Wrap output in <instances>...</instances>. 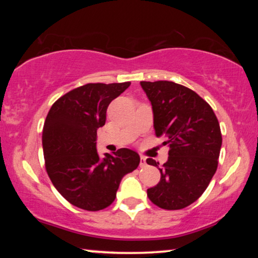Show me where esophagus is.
Masks as SVG:
<instances>
[{
  "label": "esophagus",
  "mask_w": 258,
  "mask_h": 258,
  "mask_svg": "<svg viewBox=\"0 0 258 258\" xmlns=\"http://www.w3.org/2000/svg\"><path fill=\"white\" fill-rule=\"evenodd\" d=\"M147 165V158L146 157H143V156H141V158H140V167H146Z\"/></svg>",
  "instance_id": "esophagus-1"
}]
</instances>
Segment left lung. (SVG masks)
I'll use <instances>...</instances> for the list:
<instances>
[{
    "instance_id": "8db88e82",
    "label": "left lung",
    "mask_w": 258,
    "mask_h": 258,
    "mask_svg": "<svg viewBox=\"0 0 258 258\" xmlns=\"http://www.w3.org/2000/svg\"><path fill=\"white\" fill-rule=\"evenodd\" d=\"M154 114L156 136L164 135L168 161L158 168L161 179L147 190L162 209L178 210L199 200L215 175L222 146L220 123L209 104L195 91L170 81L141 82Z\"/></svg>"
}]
</instances>
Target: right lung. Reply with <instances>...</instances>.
Segmentation results:
<instances>
[{"label": "right lung", "instance_id": "1", "mask_svg": "<svg viewBox=\"0 0 258 258\" xmlns=\"http://www.w3.org/2000/svg\"><path fill=\"white\" fill-rule=\"evenodd\" d=\"M130 82L88 83L52 104L45 118L42 146L49 178L57 191L81 209L97 211L114 202L123 176L140 164L136 151L122 148L101 158L97 129L107 109Z\"/></svg>", "mask_w": 258, "mask_h": 258}]
</instances>
